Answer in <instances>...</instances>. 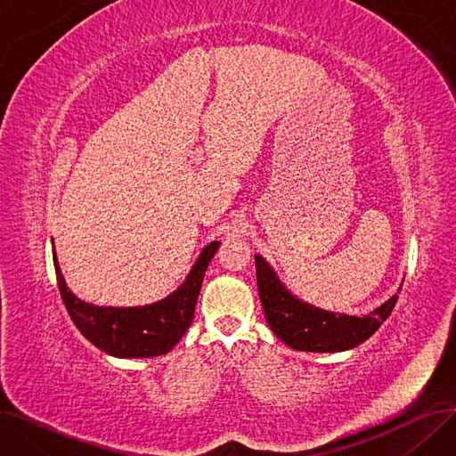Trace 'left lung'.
<instances>
[{
	"label": "left lung",
	"instance_id": "8db88e82",
	"mask_svg": "<svg viewBox=\"0 0 456 456\" xmlns=\"http://www.w3.org/2000/svg\"><path fill=\"white\" fill-rule=\"evenodd\" d=\"M255 262L266 322L281 342L297 351L340 353L361 346L385 323L397 303V294H394L366 316L330 313L294 296L265 256L255 255Z\"/></svg>",
	"mask_w": 456,
	"mask_h": 456
}]
</instances>
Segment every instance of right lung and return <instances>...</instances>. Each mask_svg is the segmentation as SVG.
Wrapping results in <instances>:
<instances>
[{
  "mask_svg": "<svg viewBox=\"0 0 456 456\" xmlns=\"http://www.w3.org/2000/svg\"><path fill=\"white\" fill-rule=\"evenodd\" d=\"M218 248V240L205 246L175 292L142 306H100L79 299L68 289L55 246L53 266L68 314L88 342L110 356L150 358L172 351L191 325L205 272Z\"/></svg>",
  "mask_w": 456,
  "mask_h": 456,
  "instance_id": "add662e5",
  "label": "right lung"
}]
</instances>
